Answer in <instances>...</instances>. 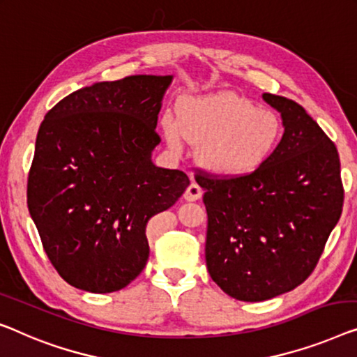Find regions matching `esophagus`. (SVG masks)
Wrapping results in <instances>:
<instances>
[{"mask_svg": "<svg viewBox=\"0 0 357 357\" xmlns=\"http://www.w3.org/2000/svg\"><path fill=\"white\" fill-rule=\"evenodd\" d=\"M202 194H204V190H202L200 185L195 184V183H190L189 188L185 189V192H184V199L188 202H195V200L200 199Z\"/></svg>", "mask_w": 357, "mask_h": 357, "instance_id": "obj_1", "label": "esophagus"}]
</instances>
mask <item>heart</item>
<instances>
[{"label":"heart","mask_w":357,"mask_h":357,"mask_svg":"<svg viewBox=\"0 0 357 357\" xmlns=\"http://www.w3.org/2000/svg\"><path fill=\"white\" fill-rule=\"evenodd\" d=\"M169 146L181 151L184 141L204 146L200 160L215 174L247 178L261 169L278 149L282 121L242 96L220 93L179 102L178 120L163 119Z\"/></svg>","instance_id":"1"}]
</instances>
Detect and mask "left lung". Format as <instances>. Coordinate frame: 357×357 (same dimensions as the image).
<instances>
[{
  "instance_id": "1",
  "label": "left lung",
  "mask_w": 357,
  "mask_h": 357,
  "mask_svg": "<svg viewBox=\"0 0 357 357\" xmlns=\"http://www.w3.org/2000/svg\"><path fill=\"white\" fill-rule=\"evenodd\" d=\"M285 131L268 163L247 178L195 168L205 189V259L211 279L241 301H264L316 269L343 210L333 141L295 100L264 93Z\"/></svg>"
}]
</instances>
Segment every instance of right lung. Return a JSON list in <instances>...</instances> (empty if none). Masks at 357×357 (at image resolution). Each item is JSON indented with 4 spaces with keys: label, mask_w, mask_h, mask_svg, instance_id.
<instances>
[{
    "label": "right lung",
    "mask_w": 357,
    "mask_h": 357,
    "mask_svg": "<svg viewBox=\"0 0 357 357\" xmlns=\"http://www.w3.org/2000/svg\"><path fill=\"white\" fill-rule=\"evenodd\" d=\"M173 77L131 75L96 83L45 115L26 181V204L43 248L79 290L125 289L146 268V226L189 185L151 153L165 89Z\"/></svg>",
    "instance_id": "right-lung-1"
}]
</instances>
